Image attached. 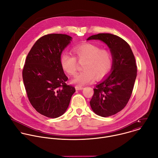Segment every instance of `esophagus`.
I'll list each match as a JSON object with an SVG mask.
<instances>
[{
  "label": "esophagus",
  "mask_w": 158,
  "mask_h": 158,
  "mask_svg": "<svg viewBox=\"0 0 158 158\" xmlns=\"http://www.w3.org/2000/svg\"><path fill=\"white\" fill-rule=\"evenodd\" d=\"M75 88L76 90H82L84 87L82 86H80V85H76Z\"/></svg>",
  "instance_id": "1"
}]
</instances>
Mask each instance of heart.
Wrapping results in <instances>:
<instances>
[{"instance_id":"1","label":"heart","mask_w":158,"mask_h":158,"mask_svg":"<svg viewBox=\"0 0 158 158\" xmlns=\"http://www.w3.org/2000/svg\"><path fill=\"white\" fill-rule=\"evenodd\" d=\"M74 57L62 54L60 64L62 70L69 76H74L77 70V62L82 64L81 73L76 75L72 82L79 85H83L94 81V77L99 80L105 77L112 67V57L106 49H101L96 45L85 43L78 45L73 49Z\"/></svg>"}]
</instances>
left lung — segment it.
Wrapping results in <instances>:
<instances>
[{
    "mask_svg": "<svg viewBox=\"0 0 158 158\" xmlns=\"http://www.w3.org/2000/svg\"><path fill=\"white\" fill-rule=\"evenodd\" d=\"M100 40L109 48L112 57L111 74L96 85L90 105L95 113L108 117L127 104L137 76V65L129 45L120 37L108 33L93 35L88 40Z\"/></svg>",
    "mask_w": 158,
    "mask_h": 158,
    "instance_id": "1",
    "label": "left lung"
}]
</instances>
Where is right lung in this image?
<instances>
[{
	"label": "right lung",
	"instance_id": "obj_1",
	"mask_svg": "<svg viewBox=\"0 0 158 158\" xmlns=\"http://www.w3.org/2000/svg\"><path fill=\"white\" fill-rule=\"evenodd\" d=\"M72 37L50 34L39 38L27 54L22 78L29 101L42 115L50 118L62 116L69 106L76 89L60 64L62 51Z\"/></svg>",
	"mask_w": 158,
	"mask_h": 158
}]
</instances>
